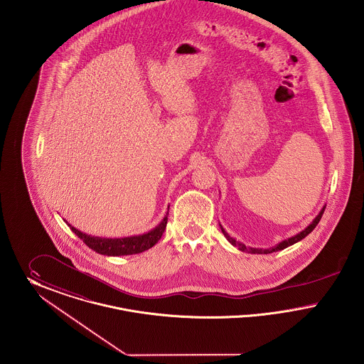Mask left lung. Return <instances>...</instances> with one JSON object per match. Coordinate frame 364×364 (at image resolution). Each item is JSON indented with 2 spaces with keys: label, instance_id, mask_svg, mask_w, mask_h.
Segmentation results:
<instances>
[{
  "label": "left lung",
  "instance_id": "8db88e82",
  "mask_svg": "<svg viewBox=\"0 0 364 364\" xmlns=\"http://www.w3.org/2000/svg\"><path fill=\"white\" fill-rule=\"evenodd\" d=\"M325 205L322 207V210H319V213L314 218V220L306 226V229L301 230L300 232H297L296 235H293V237H290V238H287V240H284V241H281V242H278L277 245H274V247H271V248H253V247H247L245 244H242V242H240V241H237L235 238H232L231 235H230L229 232L226 231V230L223 229V226L219 223V226H220V230H222V232H223V235L226 237V240L229 241L230 244L232 245V247H235V248L240 249L241 252H247V253H253V255H267V253H272V252H278V250H282V249L287 248V247H290V245H293V244H296V242H299V241H301L303 238H306V235L312 231V230L316 228V225L319 223V220H321V218H322V215H323V212H325Z\"/></svg>",
  "mask_w": 364,
  "mask_h": 364
}]
</instances>
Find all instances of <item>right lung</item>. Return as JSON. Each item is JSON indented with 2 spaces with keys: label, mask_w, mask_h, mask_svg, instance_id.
Instances as JSON below:
<instances>
[{
  "label": "right lung",
  "mask_w": 364,
  "mask_h": 364,
  "mask_svg": "<svg viewBox=\"0 0 364 364\" xmlns=\"http://www.w3.org/2000/svg\"><path fill=\"white\" fill-rule=\"evenodd\" d=\"M167 216H168V210L166 212L161 222L154 229L149 230L148 232L130 235V237H122V238L95 237V235L86 234V232L77 230V228L71 226L67 220H64V222L89 248L96 250L97 253L105 255V256H127V255H136L144 250H148V249L152 248L154 244H157V241L161 238L166 226H167V219H168Z\"/></svg>",
  "instance_id": "right-lung-1"
}]
</instances>
